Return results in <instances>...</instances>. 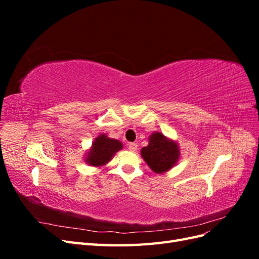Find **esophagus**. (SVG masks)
<instances>
[{"mask_svg":"<svg viewBox=\"0 0 259 259\" xmlns=\"http://www.w3.org/2000/svg\"><path fill=\"white\" fill-rule=\"evenodd\" d=\"M127 147L131 151H136L137 150V144H134V143H130L127 144Z\"/></svg>","mask_w":259,"mask_h":259,"instance_id":"esophagus-1","label":"esophagus"}]
</instances>
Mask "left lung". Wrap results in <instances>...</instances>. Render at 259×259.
Returning a JSON list of instances; mask_svg holds the SVG:
<instances>
[{
  "label": "left lung",
  "instance_id": "8db88e82",
  "mask_svg": "<svg viewBox=\"0 0 259 259\" xmlns=\"http://www.w3.org/2000/svg\"><path fill=\"white\" fill-rule=\"evenodd\" d=\"M140 154L154 173L163 174L176 165L180 150L175 140L154 132L149 136V145L140 150Z\"/></svg>",
  "mask_w": 259,
  "mask_h": 259
}]
</instances>
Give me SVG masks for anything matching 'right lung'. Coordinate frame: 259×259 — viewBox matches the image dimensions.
Instances as JSON below:
<instances>
[{"label": "right lung", "mask_w": 259, "mask_h": 259, "mask_svg": "<svg viewBox=\"0 0 259 259\" xmlns=\"http://www.w3.org/2000/svg\"><path fill=\"white\" fill-rule=\"evenodd\" d=\"M122 148L123 145L119 140L109 138L106 134H100L93 142L90 150L85 153L84 161L91 166H105Z\"/></svg>", "instance_id": "obj_1"}]
</instances>
